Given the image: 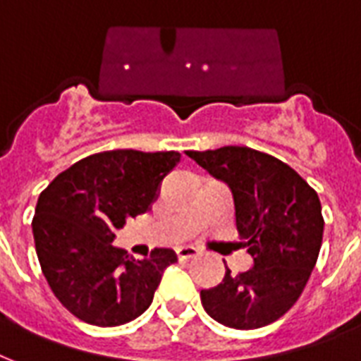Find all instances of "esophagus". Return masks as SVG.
<instances>
[{"label":"esophagus","mask_w":361,"mask_h":361,"mask_svg":"<svg viewBox=\"0 0 361 361\" xmlns=\"http://www.w3.org/2000/svg\"><path fill=\"white\" fill-rule=\"evenodd\" d=\"M197 255H200V251L194 245H183V247L177 249L178 259H194Z\"/></svg>","instance_id":"esophagus-1"}]
</instances>
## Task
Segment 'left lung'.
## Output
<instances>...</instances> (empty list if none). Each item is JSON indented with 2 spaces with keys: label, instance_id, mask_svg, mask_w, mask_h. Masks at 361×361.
Here are the masks:
<instances>
[{
  "label": "left lung",
  "instance_id": "left-lung-1",
  "mask_svg": "<svg viewBox=\"0 0 361 361\" xmlns=\"http://www.w3.org/2000/svg\"><path fill=\"white\" fill-rule=\"evenodd\" d=\"M209 175L228 184L235 228L253 257L247 272L230 274L202 289L205 312L232 329H257L280 319L297 302L318 261L322 203L299 173L270 154L247 146L188 150Z\"/></svg>",
  "mask_w": 361,
  "mask_h": 361
}]
</instances>
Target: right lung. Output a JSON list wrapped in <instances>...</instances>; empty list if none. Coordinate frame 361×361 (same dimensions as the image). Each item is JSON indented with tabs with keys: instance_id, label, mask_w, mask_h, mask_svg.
Instances as JSON below:
<instances>
[{
	"instance_id": "right-lung-1",
	"label": "right lung",
	"mask_w": 361,
	"mask_h": 361,
	"mask_svg": "<svg viewBox=\"0 0 361 361\" xmlns=\"http://www.w3.org/2000/svg\"><path fill=\"white\" fill-rule=\"evenodd\" d=\"M178 152L110 150L62 171L39 194L32 232L42 272L68 312L99 327L139 318L152 305L173 249L142 261L114 247L116 230L150 209Z\"/></svg>"
}]
</instances>
